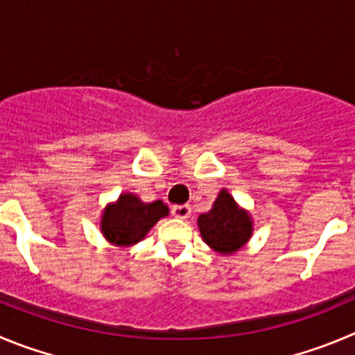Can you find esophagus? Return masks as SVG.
I'll return each mask as SVG.
<instances>
[{
  "label": "esophagus",
  "instance_id": "34e87169",
  "mask_svg": "<svg viewBox=\"0 0 355 355\" xmlns=\"http://www.w3.org/2000/svg\"><path fill=\"white\" fill-rule=\"evenodd\" d=\"M171 214H173V217L185 220V218L191 217V207H189V205H175V207L171 208Z\"/></svg>",
  "mask_w": 355,
  "mask_h": 355
}]
</instances>
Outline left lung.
I'll list each match as a JSON object with an SVG mask.
<instances>
[{
    "instance_id": "8db88e82",
    "label": "left lung",
    "mask_w": 355,
    "mask_h": 355,
    "mask_svg": "<svg viewBox=\"0 0 355 355\" xmlns=\"http://www.w3.org/2000/svg\"><path fill=\"white\" fill-rule=\"evenodd\" d=\"M201 238L220 256H231L248 243L254 233V220L234 201L227 189H220L207 214L198 217Z\"/></svg>"
}]
</instances>
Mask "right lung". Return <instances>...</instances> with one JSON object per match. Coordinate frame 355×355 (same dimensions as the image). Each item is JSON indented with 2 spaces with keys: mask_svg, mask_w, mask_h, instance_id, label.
Returning <instances> with one entry per match:
<instances>
[{
  "mask_svg": "<svg viewBox=\"0 0 355 355\" xmlns=\"http://www.w3.org/2000/svg\"><path fill=\"white\" fill-rule=\"evenodd\" d=\"M168 214L170 208L162 201L144 203L137 194L122 193L117 201L108 203L101 211L99 231L115 247H132Z\"/></svg>",
  "mask_w": 355,
  "mask_h": 355,
  "instance_id": "1",
  "label": "right lung"
}]
</instances>
